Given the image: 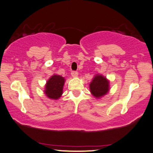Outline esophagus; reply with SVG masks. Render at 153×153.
Returning a JSON list of instances; mask_svg holds the SVG:
<instances>
[{"mask_svg": "<svg viewBox=\"0 0 153 153\" xmlns=\"http://www.w3.org/2000/svg\"><path fill=\"white\" fill-rule=\"evenodd\" d=\"M78 73L77 71H73L71 73V75L73 77V78H76V77H78Z\"/></svg>", "mask_w": 153, "mask_h": 153, "instance_id": "esophagus-1", "label": "esophagus"}]
</instances>
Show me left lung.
Here are the masks:
<instances>
[{
  "mask_svg": "<svg viewBox=\"0 0 153 153\" xmlns=\"http://www.w3.org/2000/svg\"><path fill=\"white\" fill-rule=\"evenodd\" d=\"M90 91L95 98L102 97L109 91V81L102 75H96L90 83Z\"/></svg>",
  "mask_w": 153,
  "mask_h": 153,
  "instance_id": "8db88e82",
  "label": "left lung"
}]
</instances>
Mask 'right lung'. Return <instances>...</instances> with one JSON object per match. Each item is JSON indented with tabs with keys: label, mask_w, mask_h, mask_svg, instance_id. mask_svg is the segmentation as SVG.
<instances>
[{
	"label": "right lung",
	"mask_w": 153,
	"mask_h": 153,
	"mask_svg": "<svg viewBox=\"0 0 153 153\" xmlns=\"http://www.w3.org/2000/svg\"><path fill=\"white\" fill-rule=\"evenodd\" d=\"M65 80V79L58 75H54L50 77L47 81L45 90V94L49 99L57 100L62 96Z\"/></svg>",
	"instance_id": "add662e5"
}]
</instances>
